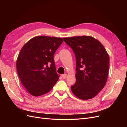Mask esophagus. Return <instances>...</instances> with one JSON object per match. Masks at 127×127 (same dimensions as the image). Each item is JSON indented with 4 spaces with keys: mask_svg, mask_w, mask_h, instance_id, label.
<instances>
[{
    "mask_svg": "<svg viewBox=\"0 0 127 127\" xmlns=\"http://www.w3.org/2000/svg\"><path fill=\"white\" fill-rule=\"evenodd\" d=\"M61 77H63L64 79H65V78H66V77H67V75L66 74H64L61 75Z\"/></svg>",
    "mask_w": 127,
    "mask_h": 127,
    "instance_id": "obj_1",
    "label": "esophagus"
}]
</instances>
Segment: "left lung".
<instances>
[{
  "instance_id": "1",
  "label": "left lung",
  "mask_w": 127,
  "mask_h": 127,
  "mask_svg": "<svg viewBox=\"0 0 127 127\" xmlns=\"http://www.w3.org/2000/svg\"><path fill=\"white\" fill-rule=\"evenodd\" d=\"M76 59V83L71 90L80 99L86 100L95 96L107 81L109 56L101 43L90 36L64 37Z\"/></svg>"
}]
</instances>
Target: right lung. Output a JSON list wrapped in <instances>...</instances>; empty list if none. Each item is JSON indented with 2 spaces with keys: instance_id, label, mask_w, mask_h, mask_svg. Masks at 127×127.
<instances>
[{
  "instance_id": "right-lung-1",
  "label": "right lung",
  "mask_w": 127,
  "mask_h": 127,
  "mask_svg": "<svg viewBox=\"0 0 127 127\" xmlns=\"http://www.w3.org/2000/svg\"><path fill=\"white\" fill-rule=\"evenodd\" d=\"M64 41L62 38L37 36L23 47L16 61L20 80L29 93L34 96L51 90L58 81L53 56Z\"/></svg>"
}]
</instances>
